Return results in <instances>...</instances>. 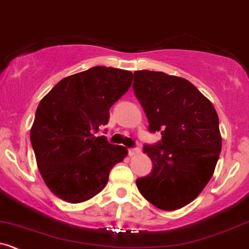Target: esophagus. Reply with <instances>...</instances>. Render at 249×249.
<instances>
[{"label":"esophagus","mask_w":249,"mask_h":249,"mask_svg":"<svg viewBox=\"0 0 249 249\" xmlns=\"http://www.w3.org/2000/svg\"><path fill=\"white\" fill-rule=\"evenodd\" d=\"M140 149L138 148H133V149H129V155L130 156H135L137 155V154H140Z\"/></svg>","instance_id":"1"}]
</instances>
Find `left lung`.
I'll use <instances>...</instances> for the list:
<instances>
[{
  "instance_id": "1",
  "label": "left lung",
  "mask_w": 249,
  "mask_h": 249,
  "mask_svg": "<svg viewBox=\"0 0 249 249\" xmlns=\"http://www.w3.org/2000/svg\"><path fill=\"white\" fill-rule=\"evenodd\" d=\"M133 91L142 105L149 130L161 131L158 145H144L153 172L136 180L149 203L164 211L184 208L199 196L222 149L213 105L190 81L162 71L133 72Z\"/></svg>"
}]
</instances>
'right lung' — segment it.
I'll return each mask as SVG.
<instances>
[{
  "mask_svg": "<svg viewBox=\"0 0 249 249\" xmlns=\"http://www.w3.org/2000/svg\"><path fill=\"white\" fill-rule=\"evenodd\" d=\"M132 72L93 67L59 81L41 99L31 143L49 190L67 203L86 201L104 190L109 171L127 149L95 136L109 108L132 85Z\"/></svg>",
  "mask_w": 249,
  "mask_h": 249,
  "instance_id": "1",
  "label": "right lung"
}]
</instances>
